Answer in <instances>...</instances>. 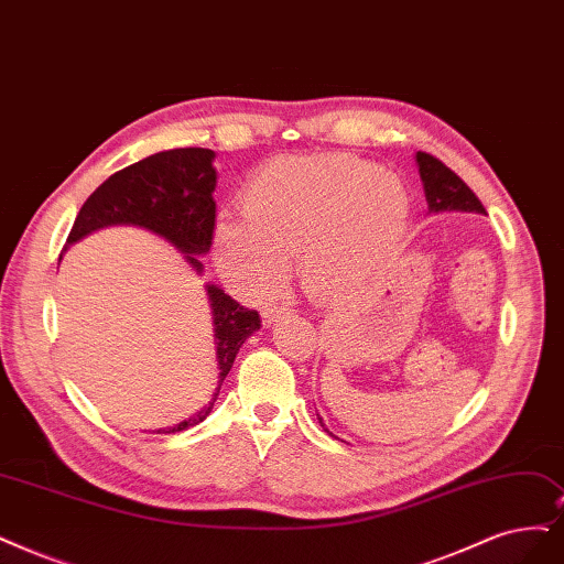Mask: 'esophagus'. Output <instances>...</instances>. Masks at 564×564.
<instances>
[{
    "mask_svg": "<svg viewBox=\"0 0 564 564\" xmlns=\"http://www.w3.org/2000/svg\"><path fill=\"white\" fill-rule=\"evenodd\" d=\"M285 316H288V308H285V306H267V308L262 311V323L269 327V325L279 323V321L285 318Z\"/></svg>",
    "mask_w": 564,
    "mask_h": 564,
    "instance_id": "1",
    "label": "esophagus"
}]
</instances>
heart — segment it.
Returning a JSON list of instances; mask_svg holds the SVG:
<instances>
[{
  "instance_id": "obj_1",
  "label": "heart",
  "mask_w": 564,
  "mask_h": 564,
  "mask_svg": "<svg viewBox=\"0 0 564 564\" xmlns=\"http://www.w3.org/2000/svg\"><path fill=\"white\" fill-rule=\"evenodd\" d=\"M239 212L241 220L214 227V258L227 279L264 295L297 258L306 293L337 300L398 253L411 197L392 172L360 160L283 158L246 181Z\"/></svg>"
}]
</instances>
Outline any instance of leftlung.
<instances>
[{"instance_id":"left-lung-1","label":"left lung","mask_w":564,"mask_h":564,"mask_svg":"<svg viewBox=\"0 0 564 564\" xmlns=\"http://www.w3.org/2000/svg\"><path fill=\"white\" fill-rule=\"evenodd\" d=\"M415 164H419V174L423 181V191L427 199L430 214H444V212H463V214H481L486 216V208L471 191L469 185L451 172L448 166L432 158L430 153H415ZM323 430L329 432L318 419ZM332 434V432H329Z\"/></svg>"}]
</instances>
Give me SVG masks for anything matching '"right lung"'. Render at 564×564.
<instances>
[{"label":"right lung","instance_id":"obj_1","mask_svg":"<svg viewBox=\"0 0 564 564\" xmlns=\"http://www.w3.org/2000/svg\"><path fill=\"white\" fill-rule=\"evenodd\" d=\"M216 153L208 149H172L143 158L104 181L80 206L67 246L80 241L101 227L132 225L174 246L183 260L202 274L216 225ZM206 300L214 318V341L218 362V388L212 402L174 427L158 434L183 432L202 423L218 400L220 386L235 365L243 341L260 329V316L225 295L214 283H206Z\"/></svg>","mask_w":564,"mask_h":564}]
</instances>
